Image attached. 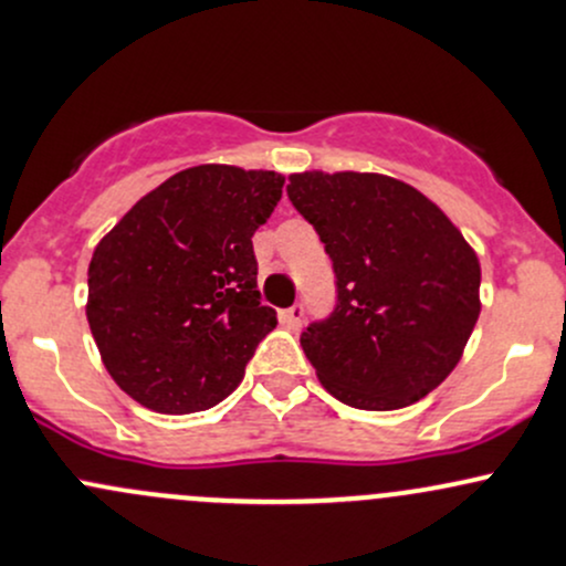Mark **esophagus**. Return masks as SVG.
Listing matches in <instances>:
<instances>
[{
	"mask_svg": "<svg viewBox=\"0 0 566 566\" xmlns=\"http://www.w3.org/2000/svg\"><path fill=\"white\" fill-rule=\"evenodd\" d=\"M302 321H305V305H291L289 310H281V324L285 329L296 332L302 326Z\"/></svg>",
	"mask_w": 566,
	"mask_h": 566,
	"instance_id": "1",
	"label": "esophagus"
}]
</instances>
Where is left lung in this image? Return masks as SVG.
I'll return each instance as SVG.
<instances>
[{
    "label": "left lung",
    "instance_id": "8db88e82",
    "mask_svg": "<svg viewBox=\"0 0 566 566\" xmlns=\"http://www.w3.org/2000/svg\"><path fill=\"white\" fill-rule=\"evenodd\" d=\"M291 205L332 259L337 305L300 343L326 391L399 410L434 391L480 315V264L451 218L375 172L291 175Z\"/></svg>",
    "mask_w": 566,
    "mask_h": 566
}]
</instances>
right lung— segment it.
I'll use <instances>...</instances> for the list:
<instances>
[{"label":"right lung","instance_id":"add662e5","mask_svg":"<svg viewBox=\"0 0 566 566\" xmlns=\"http://www.w3.org/2000/svg\"><path fill=\"white\" fill-rule=\"evenodd\" d=\"M285 178L202 164L164 180L102 237L88 264V326L113 380L167 416L208 410L240 386L277 326L261 305L251 237Z\"/></svg>","mask_w":566,"mask_h":566}]
</instances>
